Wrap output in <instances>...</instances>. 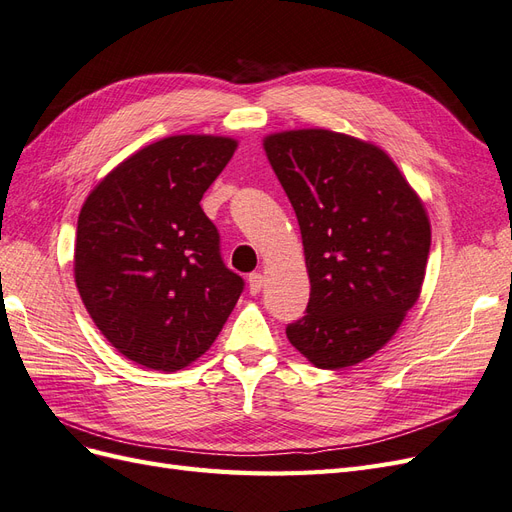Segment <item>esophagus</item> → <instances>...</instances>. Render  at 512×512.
I'll return each instance as SVG.
<instances>
[{"label":"esophagus","instance_id":"obj_1","mask_svg":"<svg viewBox=\"0 0 512 512\" xmlns=\"http://www.w3.org/2000/svg\"><path fill=\"white\" fill-rule=\"evenodd\" d=\"M247 284H250V294H258L262 290V286H265V277H262L260 273H252L250 277H247Z\"/></svg>","mask_w":512,"mask_h":512}]
</instances>
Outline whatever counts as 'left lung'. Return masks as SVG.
<instances>
[{"instance_id": "1", "label": "left lung", "mask_w": 512, "mask_h": 512, "mask_svg": "<svg viewBox=\"0 0 512 512\" xmlns=\"http://www.w3.org/2000/svg\"><path fill=\"white\" fill-rule=\"evenodd\" d=\"M267 158L297 213L309 273L290 344L320 369L365 361L395 335L423 286L431 228L386 153L329 130L267 136Z\"/></svg>"}]
</instances>
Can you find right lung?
Here are the masks:
<instances>
[{
  "mask_svg": "<svg viewBox=\"0 0 512 512\" xmlns=\"http://www.w3.org/2000/svg\"><path fill=\"white\" fill-rule=\"evenodd\" d=\"M237 143L168 136L121 162L79 215L74 280L96 327L149 369L188 367L220 335L245 288L200 198Z\"/></svg>",
  "mask_w": 512,
  "mask_h": 512,
  "instance_id": "right-lung-1",
  "label": "right lung"
}]
</instances>
